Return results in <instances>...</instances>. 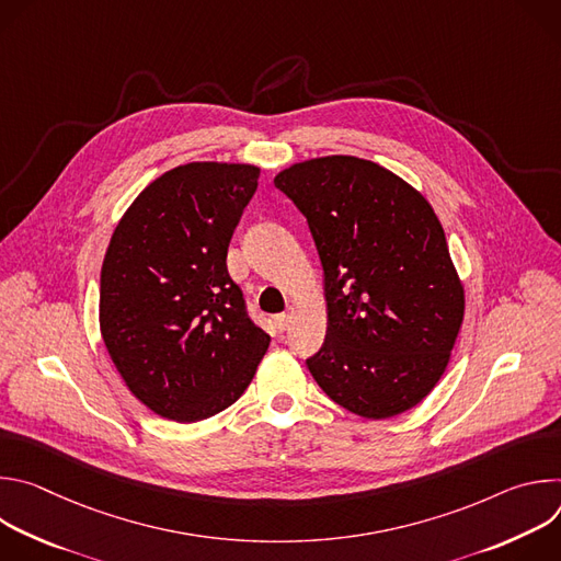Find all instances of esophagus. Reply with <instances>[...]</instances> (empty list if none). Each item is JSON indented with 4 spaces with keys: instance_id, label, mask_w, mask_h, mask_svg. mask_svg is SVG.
Instances as JSON below:
<instances>
[{
    "instance_id": "esophagus-1",
    "label": "esophagus",
    "mask_w": 561,
    "mask_h": 561,
    "mask_svg": "<svg viewBox=\"0 0 561 561\" xmlns=\"http://www.w3.org/2000/svg\"><path fill=\"white\" fill-rule=\"evenodd\" d=\"M290 322H293V314H290V312H279V314H275V327H277L279 331H286V329L290 327Z\"/></svg>"
}]
</instances>
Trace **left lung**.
<instances>
[{
  "label": "left lung",
  "instance_id": "obj_1",
  "mask_svg": "<svg viewBox=\"0 0 561 561\" xmlns=\"http://www.w3.org/2000/svg\"><path fill=\"white\" fill-rule=\"evenodd\" d=\"M324 271L329 329L306 366L335 404L366 420L417 407L444 375L463 288L431 204L368 159L333 154L282 171Z\"/></svg>",
  "mask_w": 561,
  "mask_h": 561
}]
</instances>
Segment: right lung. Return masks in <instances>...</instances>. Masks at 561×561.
<instances>
[{
  "mask_svg": "<svg viewBox=\"0 0 561 561\" xmlns=\"http://www.w3.org/2000/svg\"><path fill=\"white\" fill-rule=\"evenodd\" d=\"M260 169L193 162L146 186L102 264L100 327L113 364L152 413L199 422L249 388L271 337L226 268Z\"/></svg>",
  "mask_w": 561,
  "mask_h": 561,
  "instance_id": "obj_1",
  "label": "right lung"
}]
</instances>
